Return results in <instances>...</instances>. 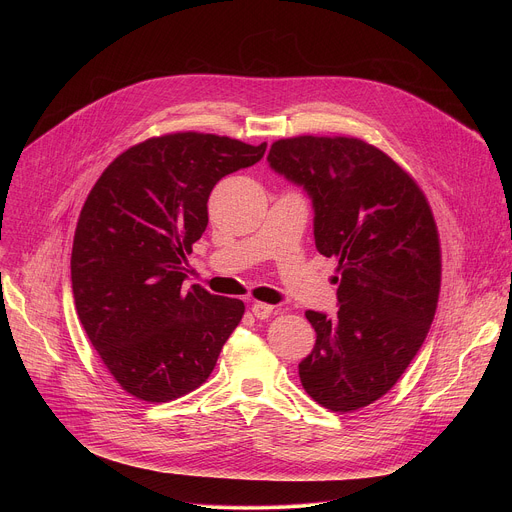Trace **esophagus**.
Listing matches in <instances>:
<instances>
[{
    "instance_id": "esophagus-1",
    "label": "esophagus",
    "mask_w": 512,
    "mask_h": 512,
    "mask_svg": "<svg viewBox=\"0 0 512 512\" xmlns=\"http://www.w3.org/2000/svg\"><path fill=\"white\" fill-rule=\"evenodd\" d=\"M273 306H269V304H263V302H255L253 306H251V312H253V316L257 318V320H265V318H269L271 314H273Z\"/></svg>"
}]
</instances>
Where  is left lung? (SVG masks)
<instances>
[{
  "label": "left lung",
  "mask_w": 512,
  "mask_h": 512,
  "mask_svg": "<svg viewBox=\"0 0 512 512\" xmlns=\"http://www.w3.org/2000/svg\"><path fill=\"white\" fill-rule=\"evenodd\" d=\"M267 162L312 198L316 249L340 273L336 316L306 312L316 344L300 381L330 411L367 407L405 373L435 316L442 251L427 198L358 137L279 139Z\"/></svg>",
  "instance_id": "obj_1"
}]
</instances>
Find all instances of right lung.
Segmentation results:
<instances>
[{"mask_svg":"<svg viewBox=\"0 0 512 512\" xmlns=\"http://www.w3.org/2000/svg\"><path fill=\"white\" fill-rule=\"evenodd\" d=\"M267 143L212 133L150 137L117 156L89 192L70 257L79 320L129 395L166 403L212 373L245 304L186 289L184 265L208 225L214 184L257 164Z\"/></svg>","mask_w":512,"mask_h":512,"instance_id":"obj_1","label":"right lung"}]
</instances>
